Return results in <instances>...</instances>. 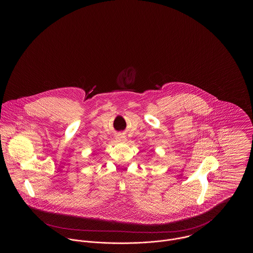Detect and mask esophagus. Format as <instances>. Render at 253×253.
I'll return each mask as SVG.
<instances>
[{"mask_svg":"<svg viewBox=\"0 0 253 253\" xmlns=\"http://www.w3.org/2000/svg\"><path fill=\"white\" fill-rule=\"evenodd\" d=\"M117 138H118V140L119 141H125L126 140V137H125V135H123V134H118V136H117Z\"/></svg>","mask_w":253,"mask_h":253,"instance_id":"obj_1","label":"esophagus"}]
</instances>
